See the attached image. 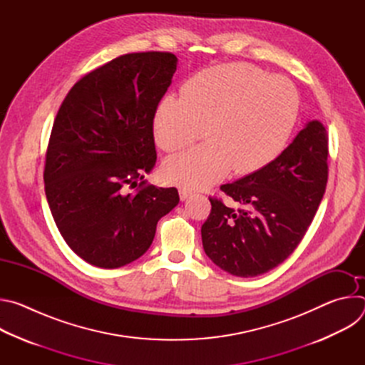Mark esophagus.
<instances>
[{"label":"esophagus","instance_id":"34e87169","mask_svg":"<svg viewBox=\"0 0 365 365\" xmlns=\"http://www.w3.org/2000/svg\"><path fill=\"white\" fill-rule=\"evenodd\" d=\"M179 196H180V200H186L189 196H192V190L183 187L179 190Z\"/></svg>","mask_w":365,"mask_h":365}]
</instances>
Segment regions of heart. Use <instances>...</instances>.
<instances>
[{
    "label": "heart",
    "mask_w": 365,
    "mask_h": 365,
    "mask_svg": "<svg viewBox=\"0 0 365 365\" xmlns=\"http://www.w3.org/2000/svg\"><path fill=\"white\" fill-rule=\"evenodd\" d=\"M299 108L294 86L267 76L250 63L206 68L182 86L180 98H163L153 117L154 140L172 155L162 169L173 185L202 189L235 175H251L272 163L284 148Z\"/></svg>",
    "instance_id": "heart-1"
}]
</instances>
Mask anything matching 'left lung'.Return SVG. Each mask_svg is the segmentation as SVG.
I'll return each instance as SVG.
<instances>
[{"instance_id": "1", "label": "left lung", "mask_w": 365, "mask_h": 365, "mask_svg": "<svg viewBox=\"0 0 365 365\" xmlns=\"http://www.w3.org/2000/svg\"><path fill=\"white\" fill-rule=\"evenodd\" d=\"M328 182V133L310 121L269 163L221 190L237 202L210 196L202 244L212 262L240 277L267 273L294 251L304 237Z\"/></svg>"}]
</instances>
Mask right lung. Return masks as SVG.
<instances>
[{"mask_svg": "<svg viewBox=\"0 0 365 365\" xmlns=\"http://www.w3.org/2000/svg\"><path fill=\"white\" fill-rule=\"evenodd\" d=\"M178 58L138 51L86 73L68 92L51 128L44 190L66 244L86 263L117 269L141 257L176 187L147 183L155 165L153 117Z\"/></svg>", "mask_w": 365, "mask_h": 365, "instance_id": "add662e5", "label": "right lung"}]
</instances>
